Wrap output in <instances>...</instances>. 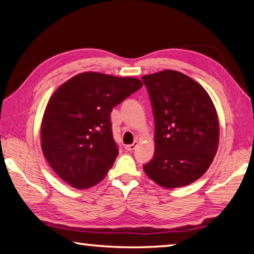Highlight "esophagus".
Returning a JSON list of instances; mask_svg holds the SVG:
<instances>
[{"mask_svg": "<svg viewBox=\"0 0 254 254\" xmlns=\"http://www.w3.org/2000/svg\"><path fill=\"white\" fill-rule=\"evenodd\" d=\"M136 145H137V141H135L134 143H133V144H128V145H126L124 147H126V150L127 151H133L136 147Z\"/></svg>", "mask_w": 254, "mask_h": 254, "instance_id": "34e87169", "label": "esophagus"}]
</instances>
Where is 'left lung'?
<instances>
[{"instance_id":"8db88e82","label":"left lung","mask_w":254,"mask_h":254,"mask_svg":"<svg viewBox=\"0 0 254 254\" xmlns=\"http://www.w3.org/2000/svg\"><path fill=\"white\" fill-rule=\"evenodd\" d=\"M142 80L155 122L154 156L143 170L162 188L189 186L207 171L218 151L214 104L200 83L181 72L163 70Z\"/></svg>"}]
</instances>
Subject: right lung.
Listing matches in <instances>:
<instances>
[{
	"mask_svg": "<svg viewBox=\"0 0 254 254\" xmlns=\"http://www.w3.org/2000/svg\"><path fill=\"white\" fill-rule=\"evenodd\" d=\"M142 85L136 77L83 72L55 90L41 123V147L64 182L85 190L105 178L119 154L111 112Z\"/></svg>",
	"mask_w": 254,
	"mask_h": 254,
	"instance_id": "right-lung-1",
	"label": "right lung"
}]
</instances>
